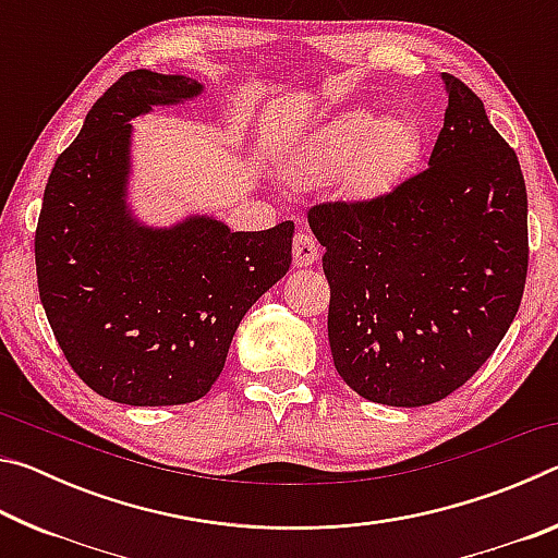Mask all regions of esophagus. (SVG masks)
Returning <instances> with one entry per match:
<instances>
[{"instance_id": "esophagus-1", "label": "esophagus", "mask_w": 558, "mask_h": 558, "mask_svg": "<svg viewBox=\"0 0 558 558\" xmlns=\"http://www.w3.org/2000/svg\"><path fill=\"white\" fill-rule=\"evenodd\" d=\"M317 253H319V245L315 241V235L307 231H298L295 239H292V263H295L298 268L313 266L317 260Z\"/></svg>"}]
</instances>
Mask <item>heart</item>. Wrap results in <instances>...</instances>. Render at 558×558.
Returning <instances> with one entry per match:
<instances>
[{"label":"heart","mask_w":558,"mask_h":558,"mask_svg":"<svg viewBox=\"0 0 558 558\" xmlns=\"http://www.w3.org/2000/svg\"><path fill=\"white\" fill-rule=\"evenodd\" d=\"M418 149L421 135L411 120H379L374 110H349L319 130L307 145L300 177L325 179L352 167L356 192H381L411 167Z\"/></svg>","instance_id":"1"}]
</instances>
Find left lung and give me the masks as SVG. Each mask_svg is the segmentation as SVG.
<instances>
[{
  "label": "left lung",
  "mask_w": 558,
  "mask_h": 558,
  "mask_svg": "<svg viewBox=\"0 0 558 558\" xmlns=\"http://www.w3.org/2000/svg\"><path fill=\"white\" fill-rule=\"evenodd\" d=\"M442 81L446 122L426 169L307 211L325 245L335 369L364 399L409 409L446 399L487 362L529 268L517 153L465 83Z\"/></svg>",
  "instance_id": "8db88e82"
}]
</instances>
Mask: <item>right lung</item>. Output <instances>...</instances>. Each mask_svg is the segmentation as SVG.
<instances>
[{
  "label": "right lung",
  "mask_w": 558,
  "mask_h": 558,
  "mask_svg": "<svg viewBox=\"0 0 558 558\" xmlns=\"http://www.w3.org/2000/svg\"><path fill=\"white\" fill-rule=\"evenodd\" d=\"M184 75L130 71L102 93L44 189L34 256L39 298L71 369L128 405L209 393L233 332L290 268L295 223L229 231L189 219L147 231L122 209L130 118L199 93Z\"/></svg>",
  "instance_id": "obj_1"
}]
</instances>
